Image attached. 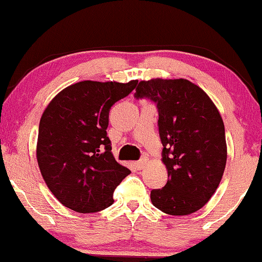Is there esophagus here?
I'll return each mask as SVG.
<instances>
[{
	"label": "esophagus",
	"mask_w": 262,
	"mask_h": 262,
	"mask_svg": "<svg viewBox=\"0 0 262 262\" xmlns=\"http://www.w3.org/2000/svg\"><path fill=\"white\" fill-rule=\"evenodd\" d=\"M146 164H147V159H141V161L134 162V167L135 169H137V170H141V169H142Z\"/></svg>",
	"instance_id": "esophagus-1"
}]
</instances>
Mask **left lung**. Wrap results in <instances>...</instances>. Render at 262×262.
Here are the masks:
<instances>
[{
    "instance_id": "obj_1",
    "label": "left lung",
    "mask_w": 262,
    "mask_h": 262,
    "mask_svg": "<svg viewBox=\"0 0 262 262\" xmlns=\"http://www.w3.org/2000/svg\"><path fill=\"white\" fill-rule=\"evenodd\" d=\"M137 99L148 98L158 109L164 187L150 191L155 207L171 216L199 211L216 192L227 163L222 116L211 98L187 79L141 81Z\"/></svg>"
}]
</instances>
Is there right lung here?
<instances>
[{
    "mask_svg": "<svg viewBox=\"0 0 262 262\" xmlns=\"http://www.w3.org/2000/svg\"><path fill=\"white\" fill-rule=\"evenodd\" d=\"M136 84L82 81L62 89L46 106L36 159L49 190L64 207L92 213L113 205L114 190L131 171L112 153L109 112Z\"/></svg>",
    "mask_w": 262,
    "mask_h": 262,
    "instance_id": "add662e5",
    "label": "right lung"
}]
</instances>
